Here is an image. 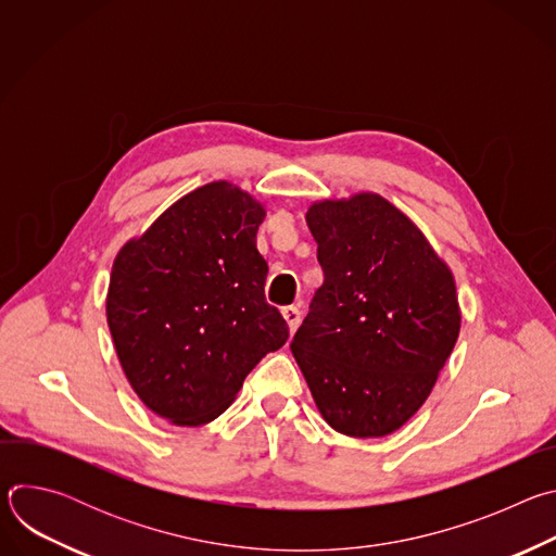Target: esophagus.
<instances>
[{"mask_svg": "<svg viewBox=\"0 0 556 556\" xmlns=\"http://www.w3.org/2000/svg\"><path fill=\"white\" fill-rule=\"evenodd\" d=\"M281 314H283V319L288 321L290 332H294V330L299 328V324H301V312H299V307H296V305H286V307L281 309Z\"/></svg>", "mask_w": 556, "mask_h": 556, "instance_id": "34e87169", "label": "esophagus"}]
</instances>
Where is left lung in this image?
<instances>
[{"label": "left lung", "instance_id": "8db88e82", "mask_svg": "<svg viewBox=\"0 0 556 556\" xmlns=\"http://www.w3.org/2000/svg\"><path fill=\"white\" fill-rule=\"evenodd\" d=\"M324 286L292 339L332 429L380 438L427 401L459 334L455 281L418 226L376 193L305 215Z\"/></svg>", "mask_w": 556, "mask_h": 556}]
</instances>
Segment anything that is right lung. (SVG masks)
<instances>
[{"label": "right lung", "instance_id": "1", "mask_svg": "<svg viewBox=\"0 0 556 556\" xmlns=\"http://www.w3.org/2000/svg\"><path fill=\"white\" fill-rule=\"evenodd\" d=\"M266 213L249 193L211 182L178 200L118 253L108 324L138 399L174 425L215 420L244 378L288 341L266 303L257 251Z\"/></svg>", "mask_w": 556, "mask_h": 556}]
</instances>
